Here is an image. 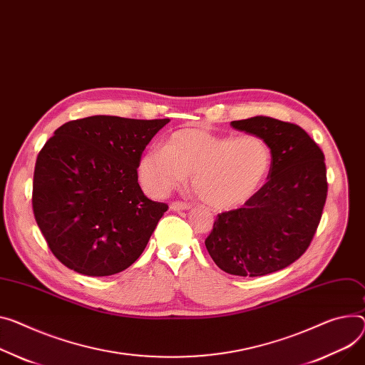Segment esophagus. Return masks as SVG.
<instances>
[{"mask_svg": "<svg viewBox=\"0 0 365 365\" xmlns=\"http://www.w3.org/2000/svg\"><path fill=\"white\" fill-rule=\"evenodd\" d=\"M191 206L187 205V203H182V202H174L170 205V209L174 210V212H181V210H188Z\"/></svg>", "mask_w": 365, "mask_h": 365, "instance_id": "obj_1", "label": "esophagus"}]
</instances>
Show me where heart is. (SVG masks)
I'll return each instance as SVG.
<instances>
[{
	"mask_svg": "<svg viewBox=\"0 0 365 365\" xmlns=\"http://www.w3.org/2000/svg\"><path fill=\"white\" fill-rule=\"evenodd\" d=\"M272 150L257 135H216L185 128L168 137L165 148L146 150L138 160V177L153 197H165L191 175L199 197L215 210L247 203L264 184Z\"/></svg>",
	"mask_w": 365,
	"mask_h": 365,
	"instance_id": "1",
	"label": "heart"
}]
</instances>
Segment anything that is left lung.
<instances>
[{"instance_id": "1", "label": "left lung", "mask_w": 365, "mask_h": 365, "mask_svg": "<svg viewBox=\"0 0 365 365\" xmlns=\"http://www.w3.org/2000/svg\"><path fill=\"white\" fill-rule=\"evenodd\" d=\"M231 125L264 140L272 168L241 209L217 215L205 244L223 272L264 276L298 260L316 234L327 195L324 155L291 123L257 115Z\"/></svg>"}]
</instances>
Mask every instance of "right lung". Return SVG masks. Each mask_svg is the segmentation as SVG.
<instances>
[{
    "instance_id": "1",
    "label": "right lung",
    "mask_w": 365,
    "mask_h": 365,
    "mask_svg": "<svg viewBox=\"0 0 365 365\" xmlns=\"http://www.w3.org/2000/svg\"><path fill=\"white\" fill-rule=\"evenodd\" d=\"M170 123L93 115L55 130L38 155L34 213L52 255L86 276H109L143 253L165 203L149 200L137 168Z\"/></svg>"
}]
</instances>
